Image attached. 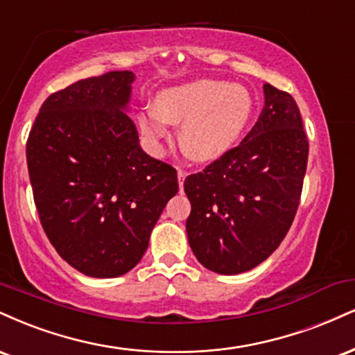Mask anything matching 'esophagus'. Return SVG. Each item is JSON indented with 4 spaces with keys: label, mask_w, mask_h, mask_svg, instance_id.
<instances>
[{
    "label": "esophagus",
    "mask_w": 355,
    "mask_h": 355,
    "mask_svg": "<svg viewBox=\"0 0 355 355\" xmlns=\"http://www.w3.org/2000/svg\"><path fill=\"white\" fill-rule=\"evenodd\" d=\"M178 187H180V190L183 189V182H185V178H187V175H189V173H187L185 172V170H178Z\"/></svg>",
    "instance_id": "esophagus-1"
}]
</instances>
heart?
<instances>
[{
    "label": "heart",
    "instance_id": "heart-1",
    "mask_svg": "<svg viewBox=\"0 0 355 355\" xmlns=\"http://www.w3.org/2000/svg\"><path fill=\"white\" fill-rule=\"evenodd\" d=\"M253 96L240 84L198 79L166 87L139 114V127L155 152L172 139L170 123H182L180 145L190 159L213 162L240 142L253 115Z\"/></svg>",
    "mask_w": 355,
    "mask_h": 355
}]
</instances>
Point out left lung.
Masks as SVG:
<instances>
[{
    "label": "left lung",
    "instance_id": "obj_1",
    "mask_svg": "<svg viewBox=\"0 0 355 355\" xmlns=\"http://www.w3.org/2000/svg\"><path fill=\"white\" fill-rule=\"evenodd\" d=\"M264 107L238 147L189 175L187 234L207 270H253L281 245L296 216L309 142L291 94L263 85Z\"/></svg>",
    "mask_w": 355,
    "mask_h": 355
}]
</instances>
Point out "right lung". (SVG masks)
<instances>
[{
    "label": "right lung",
    "instance_id": "add662e5",
    "mask_svg": "<svg viewBox=\"0 0 355 355\" xmlns=\"http://www.w3.org/2000/svg\"><path fill=\"white\" fill-rule=\"evenodd\" d=\"M134 79L112 71L51 94L28 137L44 233L64 261L91 277L129 272L178 191L177 170L142 150L125 114Z\"/></svg>",
    "mask_w": 355,
    "mask_h": 355
}]
</instances>
